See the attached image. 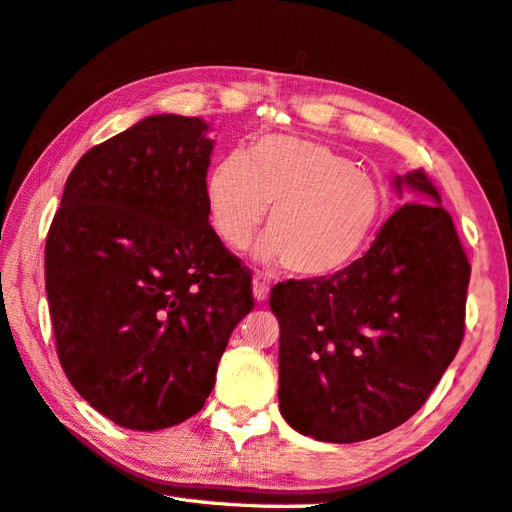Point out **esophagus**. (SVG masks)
<instances>
[{
  "mask_svg": "<svg viewBox=\"0 0 512 512\" xmlns=\"http://www.w3.org/2000/svg\"><path fill=\"white\" fill-rule=\"evenodd\" d=\"M268 291H271V288H268V282L264 280V277L262 275H255L253 277V297H255V302L257 304L266 302L268 300Z\"/></svg>",
  "mask_w": 512,
  "mask_h": 512,
  "instance_id": "1",
  "label": "esophagus"
}]
</instances>
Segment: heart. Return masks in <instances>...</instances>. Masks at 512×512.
Wrapping results in <instances>:
<instances>
[{"mask_svg":"<svg viewBox=\"0 0 512 512\" xmlns=\"http://www.w3.org/2000/svg\"><path fill=\"white\" fill-rule=\"evenodd\" d=\"M206 206L230 248H244L271 208L255 257L315 282L345 271L362 253L383 212V190L329 145L273 134L246 156L230 154L212 167Z\"/></svg>","mask_w":512,"mask_h":512,"instance_id":"obj_1","label":"heart"}]
</instances>
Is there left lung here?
<instances>
[{
  "label": "left lung",
  "mask_w": 512,
  "mask_h": 512,
  "mask_svg": "<svg viewBox=\"0 0 512 512\" xmlns=\"http://www.w3.org/2000/svg\"><path fill=\"white\" fill-rule=\"evenodd\" d=\"M398 208L365 255L327 280L271 291L280 412L304 436L358 443L421 410L457 356L470 264L423 170L392 176Z\"/></svg>",
  "instance_id": "1"
}]
</instances>
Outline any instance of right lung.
Masks as SVG:
<instances>
[{"instance_id": "1", "label": "right lung", "mask_w": 512, "mask_h": 512, "mask_svg": "<svg viewBox=\"0 0 512 512\" xmlns=\"http://www.w3.org/2000/svg\"><path fill=\"white\" fill-rule=\"evenodd\" d=\"M159 114L82 156L46 237V297L69 383L109 421L165 430L197 414L253 309L250 275L208 224L215 141Z\"/></svg>"}]
</instances>
